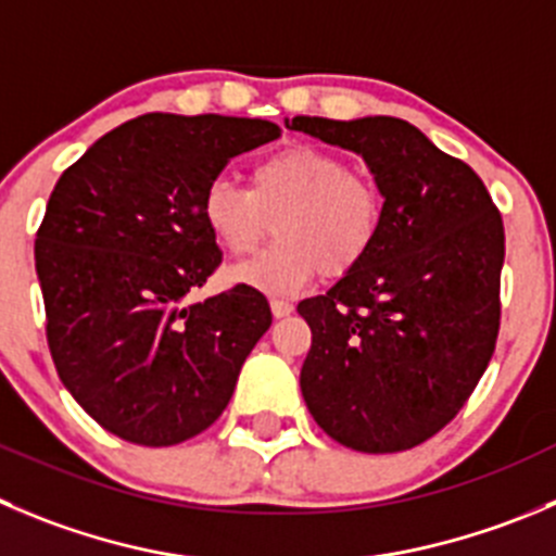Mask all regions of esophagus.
Segmentation results:
<instances>
[{
    "instance_id": "esophagus-1",
    "label": "esophagus",
    "mask_w": 556,
    "mask_h": 556,
    "mask_svg": "<svg viewBox=\"0 0 556 556\" xmlns=\"http://www.w3.org/2000/svg\"><path fill=\"white\" fill-rule=\"evenodd\" d=\"M269 308H273V316L275 319H283V316H289L294 311L292 303H287V300H269Z\"/></svg>"
}]
</instances>
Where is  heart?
<instances>
[{"label": "heart", "instance_id": "b5f03b06", "mask_svg": "<svg viewBox=\"0 0 556 556\" xmlns=\"http://www.w3.org/2000/svg\"><path fill=\"white\" fill-rule=\"evenodd\" d=\"M275 220V245L226 273L231 283L292 294L319 273L341 278L361 267L384 226V193L336 152L289 144L248 168V190L218 182L204 190L202 224L229 256L256 251Z\"/></svg>", "mask_w": 556, "mask_h": 556}]
</instances>
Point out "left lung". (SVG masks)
I'll return each mask as SVG.
<instances>
[{"mask_svg":"<svg viewBox=\"0 0 556 556\" xmlns=\"http://www.w3.org/2000/svg\"><path fill=\"white\" fill-rule=\"evenodd\" d=\"M287 128L363 155L384 193L366 262L298 305L311 327L305 406L352 451H409L458 415L494 354L502 215L467 163L404 119L294 116Z\"/></svg>","mask_w":556,"mask_h":556,"instance_id":"1","label":"left lung"}]
</instances>
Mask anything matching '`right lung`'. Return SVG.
Listing matches in <instances>:
<instances>
[{"instance_id":"right-lung-1","label":"right lung","mask_w":556,"mask_h":556,"mask_svg":"<svg viewBox=\"0 0 556 556\" xmlns=\"http://www.w3.org/2000/svg\"><path fill=\"white\" fill-rule=\"evenodd\" d=\"M278 136L267 119L144 114L94 141L51 190L35 240L46 338L62 384L119 440L168 447L213 426L273 325L251 287L185 298L220 264L204 190Z\"/></svg>"}]
</instances>
